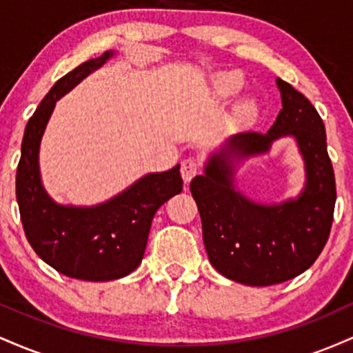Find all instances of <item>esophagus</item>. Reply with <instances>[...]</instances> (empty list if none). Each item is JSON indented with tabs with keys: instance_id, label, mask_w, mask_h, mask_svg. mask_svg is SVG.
I'll list each match as a JSON object with an SVG mask.
<instances>
[{
	"instance_id": "1",
	"label": "esophagus",
	"mask_w": 353,
	"mask_h": 353,
	"mask_svg": "<svg viewBox=\"0 0 353 353\" xmlns=\"http://www.w3.org/2000/svg\"><path fill=\"white\" fill-rule=\"evenodd\" d=\"M199 172V163H197L196 159H192V157H189V159H184L181 163V176L184 182H190L196 174Z\"/></svg>"
}]
</instances>
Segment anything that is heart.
<instances>
[{
	"label": "heart",
	"instance_id": "heart-1",
	"mask_svg": "<svg viewBox=\"0 0 353 353\" xmlns=\"http://www.w3.org/2000/svg\"><path fill=\"white\" fill-rule=\"evenodd\" d=\"M244 88V76L237 71L217 72L212 78V89L216 96L222 99H230L239 94ZM237 114L242 121H252L259 114V104L255 99H245L237 109Z\"/></svg>",
	"mask_w": 353,
	"mask_h": 353
}]
</instances>
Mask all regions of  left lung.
<instances>
[{"label": "left lung", "mask_w": 353, "mask_h": 353, "mask_svg": "<svg viewBox=\"0 0 353 353\" xmlns=\"http://www.w3.org/2000/svg\"><path fill=\"white\" fill-rule=\"evenodd\" d=\"M275 83L282 109L272 128L264 134L229 137L210 154L204 174L190 181L210 264L230 281L254 287L290 281L317 261L337 199L325 125L317 109L289 83L281 78ZM282 137H294L304 159L303 192L275 205L249 200L233 184L238 163L266 153Z\"/></svg>", "instance_id": "1"}]
</instances>
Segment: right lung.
I'll return each mask as SVG.
<instances>
[{
    "instance_id": "right-lung-1",
    "label": "right lung",
    "mask_w": 353,
    "mask_h": 353,
    "mask_svg": "<svg viewBox=\"0 0 353 353\" xmlns=\"http://www.w3.org/2000/svg\"><path fill=\"white\" fill-rule=\"evenodd\" d=\"M114 56L106 51L56 81L28 121L16 172V199L28 241L46 264L71 279L106 282L141 264L156 210L182 190L181 165L151 172L106 202L79 208L54 202L39 172V145L56 101Z\"/></svg>"
}]
</instances>
